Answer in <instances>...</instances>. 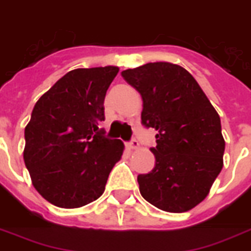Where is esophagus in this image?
Returning <instances> with one entry per match:
<instances>
[{
	"instance_id": "34e87169",
	"label": "esophagus",
	"mask_w": 251,
	"mask_h": 251,
	"mask_svg": "<svg viewBox=\"0 0 251 251\" xmlns=\"http://www.w3.org/2000/svg\"><path fill=\"white\" fill-rule=\"evenodd\" d=\"M139 146H140V144H139V141H137L136 139H133V140L128 141L127 143V147L129 148V150H137Z\"/></svg>"
}]
</instances>
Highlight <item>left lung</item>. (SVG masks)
Wrapping results in <instances>:
<instances>
[{
    "instance_id": "obj_1",
    "label": "left lung",
    "mask_w": 251,
    "mask_h": 251,
    "mask_svg": "<svg viewBox=\"0 0 251 251\" xmlns=\"http://www.w3.org/2000/svg\"><path fill=\"white\" fill-rule=\"evenodd\" d=\"M122 76L141 95V124L156 131L154 168L137 176L141 196L165 212H188L208 196L224 165L217 111L181 66L154 62Z\"/></svg>"
}]
</instances>
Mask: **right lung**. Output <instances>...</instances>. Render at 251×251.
Listing matches in <instances>:
<instances>
[{
  "mask_svg": "<svg viewBox=\"0 0 251 251\" xmlns=\"http://www.w3.org/2000/svg\"><path fill=\"white\" fill-rule=\"evenodd\" d=\"M115 66L69 71L35 103L24 160L38 193L55 206L80 208L103 195L124 144L104 136V98Z\"/></svg>",
  "mask_w": 251,
  "mask_h": 251,
  "instance_id": "right-lung-1",
  "label": "right lung"
}]
</instances>
